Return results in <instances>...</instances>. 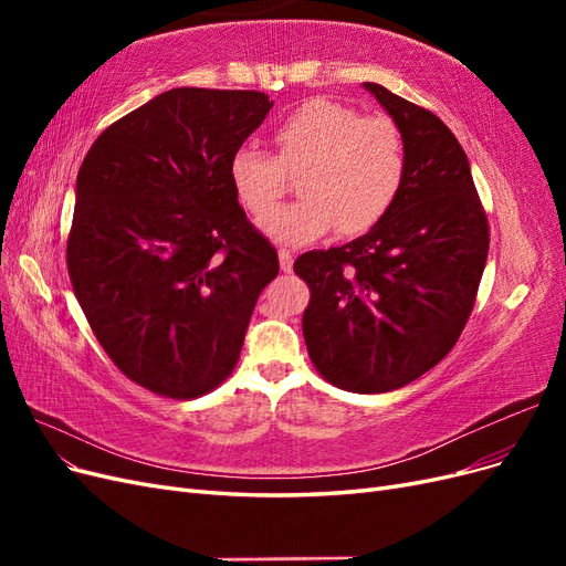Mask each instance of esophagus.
<instances>
[{
  "label": "esophagus",
  "mask_w": 566,
  "mask_h": 566,
  "mask_svg": "<svg viewBox=\"0 0 566 566\" xmlns=\"http://www.w3.org/2000/svg\"><path fill=\"white\" fill-rule=\"evenodd\" d=\"M279 260H281V269H283L285 273L293 271V252H290V250H281V252H279Z\"/></svg>",
  "instance_id": "esophagus-1"
}]
</instances>
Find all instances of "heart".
I'll list each match as a JSON object with an SVG mask.
<instances>
[{
  "label": "heart",
  "instance_id": "obj_1",
  "mask_svg": "<svg viewBox=\"0 0 566 566\" xmlns=\"http://www.w3.org/2000/svg\"><path fill=\"white\" fill-rule=\"evenodd\" d=\"M273 139L279 163L250 144L238 148L229 163L235 198L256 217L282 195V170L303 169V198L260 221L273 243L306 245L335 227L347 235L364 233L401 193L406 148L399 127L387 117H364L335 101L314 98L290 113Z\"/></svg>",
  "mask_w": 566,
  "mask_h": 566
}]
</instances>
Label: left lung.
Segmentation results:
<instances>
[{
  "instance_id": "8db88e82",
  "label": "left lung",
  "mask_w": 566,
  "mask_h": 566,
  "mask_svg": "<svg viewBox=\"0 0 566 566\" xmlns=\"http://www.w3.org/2000/svg\"><path fill=\"white\" fill-rule=\"evenodd\" d=\"M399 127L406 177L391 210L356 241L304 252L306 349L331 385L380 394L434 368L458 342L489 256V224L465 150L441 119L364 82Z\"/></svg>"
}]
</instances>
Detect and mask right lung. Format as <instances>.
I'll list each match as a JSON object with an SVG mask.
<instances>
[{"mask_svg":"<svg viewBox=\"0 0 566 566\" xmlns=\"http://www.w3.org/2000/svg\"><path fill=\"white\" fill-rule=\"evenodd\" d=\"M262 92L179 87L119 117L84 158L67 273L96 339L169 399L214 389L241 356L279 254L229 177L264 123Z\"/></svg>","mask_w":566,"mask_h":566,"instance_id":"add662e5","label":"right lung"}]
</instances>
